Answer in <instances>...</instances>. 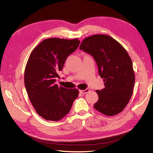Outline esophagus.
Wrapping results in <instances>:
<instances>
[{
  "label": "esophagus",
  "instance_id": "34e87169",
  "mask_svg": "<svg viewBox=\"0 0 153 153\" xmlns=\"http://www.w3.org/2000/svg\"><path fill=\"white\" fill-rule=\"evenodd\" d=\"M89 91H90V90L88 88H87V89H85V90H80L79 92L82 94H85L88 92Z\"/></svg>",
  "mask_w": 153,
  "mask_h": 153
}]
</instances>
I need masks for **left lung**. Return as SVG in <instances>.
<instances>
[{
    "mask_svg": "<svg viewBox=\"0 0 153 153\" xmlns=\"http://www.w3.org/2000/svg\"><path fill=\"white\" fill-rule=\"evenodd\" d=\"M79 49L94 58L105 88L96 91L98 101L94 105L97 111L112 116L127 106L135 82L132 60L123 46L111 36L97 34L85 38Z\"/></svg>",
    "mask_w": 153,
    "mask_h": 153,
    "instance_id": "obj_1",
    "label": "left lung"
}]
</instances>
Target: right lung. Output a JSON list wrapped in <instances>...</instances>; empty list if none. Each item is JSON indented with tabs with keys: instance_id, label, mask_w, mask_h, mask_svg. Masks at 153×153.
<instances>
[{
	"instance_id": "add662e5",
	"label": "right lung",
	"mask_w": 153,
	"mask_h": 153,
	"mask_svg": "<svg viewBox=\"0 0 153 153\" xmlns=\"http://www.w3.org/2000/svg\"><path fill=\"white\" fill-rule=\"evenodd\" d=\"M78 39L49 38L31 52L25 71V85L37 114L49 121H58L68 114L79 94L76 88L55 84L66 58L79 46Z\"/></svg>"
}]
</instances>
